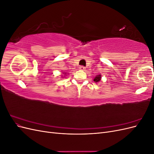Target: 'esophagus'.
I'll return each instance as SVG.
<instances>
[{"mask_svg": "<svg viewBox=\"0 0 154 154\" xmlns=\"http://www.w3.org/2000/svg\"><path fill=\"white\" fill-rule=\"evenodd\" d=\"M79 69L81 70V71H85V67H83V66H80V67H79Z\"/></svg>", "mask_w": 154, "mask_h": 154, "instance_id": "esophagus-1", "label": "esophagus"}]
</instances>
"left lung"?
Listing matches in <instances>:
<instances>
[{"mask_svg": "<svg viewBox=\"0 0 154 154\" xmlns=\"http://www.w3.org/2000/svg\"><path fill=\"white\" fill-rule=\"evenodd\" d=\"M101 74H100L98 75H96V76L94 77V78H93V81H94L95 83H98L101 81Z\"/></svg>", "mask_w": 154, "mask_h": 154, "instance_id": "obj_1", "label": "left lung"}]
</instances>
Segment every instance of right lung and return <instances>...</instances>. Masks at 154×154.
I'll return each mask as SVG.
<instances>
[{
	"label": "right lung",
	"mask_w": 154,
	"mask_h": 154,
	"mask_svg": "<svg viewBox=\"0 0 154 154\" xmlns=\"http://www.w3.org/2000/svg\"><path fill=\"white\" fill-rule=\"evenodd\" d=\"M62 72V75L61 76H62V78H65L66 76H67V72Z\"/></svg>",
	"instance_id": "add662e5"
}]
</instances>
